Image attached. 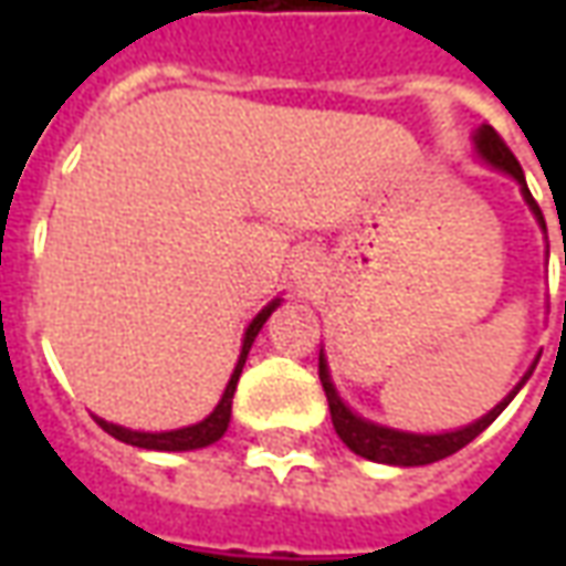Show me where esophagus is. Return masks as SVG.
Segmentation results:
<instances>
[{"instance_id": "esophagus-1", "label": "esophagus", "mask_w": 566, "mask_h": 566, "mask_svg": "<svg viewBox=\"0 0 566 566\" xmlns=\"http://www.w3.org/2000/svg\"><path fill=\"white\" fill-rule=\"evenodd\" d=\"M291 272H294L296 287H312L321 272L318 258H315V254H300V258L294 260V270Z\"/></svg>"}]
</instances>
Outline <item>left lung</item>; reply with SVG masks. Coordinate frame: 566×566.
Wrapping results in <instances>:
<instances>
[{
    "label": "left lung",
    "instance_id": "obj_1",
    "mask_svg": "<svg viewBox=\"0 0 566 566\" xmlns=\"http://www.w3.org/2000/svg\"><path fill=\"white\" fill-rule=\"evenodd\" d=\"M475 150H479V157L488 163V166H494L500 172L512 175L518 185H522V197L524 202L531 206V211L536 214V221L539 227L546 230V218H543V211L536 206V199L531 197V190H527V181H524V172L518 160H515V154L506 148V142L500 139L497 129L494 127H479L475 133ZM566 263V260H564ZM539 360V357H536ZM536 364H531V369L524 373V379L512 388L503 400H500L488 416H482L479 421L473 424L461 427V430H451V433H406V430H394V427H381V424H373L367 418L355 416L348 406L343 403V397L336 394L331 381V369H327V360L324 355L318 357V376H321V385H324V394H327V406H331V418H333V427H336V433L343 439L348 449L360 454V458H367V461H376V463H394V467H424V463H433V461H442V458H449L454 451H461L467 442H473L482 430H485L494 418L510 406V400L515 394L522 391V385L531 379V373H534Z\"/></svg>",
    "mask_w": 566,
    "mask_h": 566
}]
</instances>
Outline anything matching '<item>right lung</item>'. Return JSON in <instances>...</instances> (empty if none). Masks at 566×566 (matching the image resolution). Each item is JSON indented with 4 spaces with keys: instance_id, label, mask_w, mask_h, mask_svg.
Returning a JSON list of instances; mask_svg holds the SVG:
<instances>
[{
    "instance_id": "add662e5",
    "label": "right lung",
    "mask_w": 566,
    "mask_h": 566,
    "mask_svg": "<svg viewBox=\"0 0 566 566\" xmlns=\"http://www.w3.org/2000/svg\"><path fill=\"white\" fill-rule=\"evenodd\" d=\"M282 300H272L270 306L260 312L258 318L248 324L245 339H242V355H239V364H235L233 376L227 381V388H223L221 403L214 406V412L209 418H202L199 424L181 427V430H166V433H142V430H129V427L120 424H108L103 418H96V424L103 427L105 433H112L120 442H127V446H136V449H150V451H190V449H206L211 442H218V439L227 433V424H230V412H233V394H235V381L242 376V367H245V357L251 352V345L258 339L260 327L266 324L272 312L279 308Z\"/></svg>"
}]
</instances>
